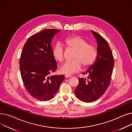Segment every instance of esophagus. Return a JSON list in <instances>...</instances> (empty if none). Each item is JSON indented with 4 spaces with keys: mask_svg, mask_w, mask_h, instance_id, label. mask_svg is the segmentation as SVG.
Returning a JSON list of instances; mask_svg holds the SVG:
<instances>
[{
    "mask_svg": "<svg viewBox=\"0 0 132 132\" xmlns=\"http://www.w3.org/2000/svg\"><path fill=\"white\" fill-rule=\"evenodd\" d=\"M65 77L66 78H70V77H71V75L66 74V75H65Z\"/></svg>",
    "mask_w": 132,
    "mask_h": 132,
    "instance_id": "34e87169",
    "label": "esophagus"
}]
</instances>
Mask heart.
I'll list each match as a JSON object with an SVG mask.
<instances>
[{
    "label": "heart",
    "instance_id": "heart-1",
    "mask_svg": "<svg viewBox=\"0 0 132 132\" xmlns=\"http://www.w3.org/2000/svg\"><path fill=\"white\" fill-rule=\"evenodd\" d=\"M65 45L68 49L75 51L73 59L66 62L60 67L61 73L71 75L78 72L83 67L86 68L92 66L95 61L97 52L94 45L88 43V42L79 36H73L66 38ZM52 55L54 58L59 62L64 60V48L60 44H55L52 49Z\"/></svg>",
    "mask_w": 132,
    "mask_h": 132
}]
</instances>
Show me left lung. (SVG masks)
Here are the masks:
<instances>
[{
	"mask_svg": "<svg viewBox=\"0 0 132 132\" xmlns=\"http://www.w3.org/2000/svg\"><path fill=\"white\" fill-rule=\"evenodd\" d=\"M92 32L98 45L97 58L94 65L83 73L88 75V79L79 78V85L75 90L77 97L87 103L96 101L104 94L110 84L114 66L113 56L108 42L98 33Z\"/></svg>",
	"mask_w": 132,
	"mask_h": 132,
	"instance_id": "8db88e82",
	"label": "left lung"
}]
</instances>
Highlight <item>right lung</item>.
<instances>
[{
    "label": "right lung",
    "mask_w": 132,
    "mask_h": 132,
    "mask_svg": "<svg viewBox=\"0 0 132 132\" xmlns=\"http://www.w3.org/2000/svg\"><path fill=\"white\" fill-rule=\"evenodd\" d=\"M60 30L46 29L32 35L25 43L19 61L24 86L37 100L53 98L64 81V75H52L57 68L51 45L52 38Z\"/></svg>",
    "instance_id": "right-lung-1"
}]
</instances>
